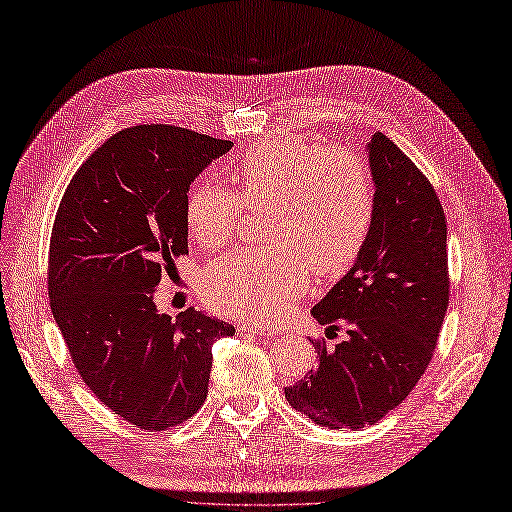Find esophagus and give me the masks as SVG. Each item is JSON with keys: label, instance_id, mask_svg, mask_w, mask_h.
Segmentation results:
<instances>
[{"label": "esophagus", "instance_id": "34e87169", "mask_svg": "<svg viewBox=\"0 0 512 512\" xmlns=\"http://www.w3.org/2000/svg\"><path fill=\"white\" fill-rule=\"evenodd\" d=\"M240 331H246V333H253V335H268V337H274V335H280L278 329L270 327V325H263V323H244L238 327Z\"/></svg>", "mask_w": 512, "mask_h": 512}]
</instances>
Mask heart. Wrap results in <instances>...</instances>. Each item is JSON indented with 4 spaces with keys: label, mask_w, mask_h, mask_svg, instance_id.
Instances as JSON below:
<instances>
[{
    "label": "heart",
    "mask_w": 512,
    "mask_h": 512,
    "mask_svg": "<svg viewBox=\"0 0 512 512\" xmlns=\"http://www.w3.org/2000/svg\"><path fill=\"white\" fill-rule=\"evenodd\" d=\"M234 194L202 183L185 202L189 236L204 249L230 240L240 204L268 206L266 251L221 255L200 278L202 297L219 312L278 314L304 291L308 270L344 272L361 255L375 215L369 166L354 154L297 135L253 143L230 170Z\"/></svg>",
    "instance_id": "obj_1"
}]
</instances>
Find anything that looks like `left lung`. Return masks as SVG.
<instances>
[{
  "label": "left lung",
  "mask_w": 512,
  "mask_h": 512,
  "mask_svg": "<svg viewBox=\"0 0 512 512\" xmlns=\"http://www.w3.org/2000/svg\"><path fill=\"white\" fill-rule=\"evenodd\" d=\"M375 215L354 266L312 308L329 346L285 388L293 409L327 428H363L401 405L424 375L449 304L447 223L430 181L382 132L367 143Z\"/></svg>",
  "instance_id": "8db88e82"
}]
</instances>
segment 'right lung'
I'll return each instance as SVG.
<instances>
[{
  "instance_id": "1",
  "label": "right lung",
  "mask_w": 512,
  "mask_h": 512,
  "mask_svg": "<svg viewBox=\"0 0 512 512\" xmlns=\"http://www.w3.org/2000/svg\"><path fill=\"white\" fill-rule=\"evenodd\" d=\"M232 141L141 124L80 166L56 211L48 255L50 310L84 384L145 430L202 407L211 348L234 327L189 308L160 314L154 293L187 253L189 185Z\"/></svg>"
}]
</instances>
